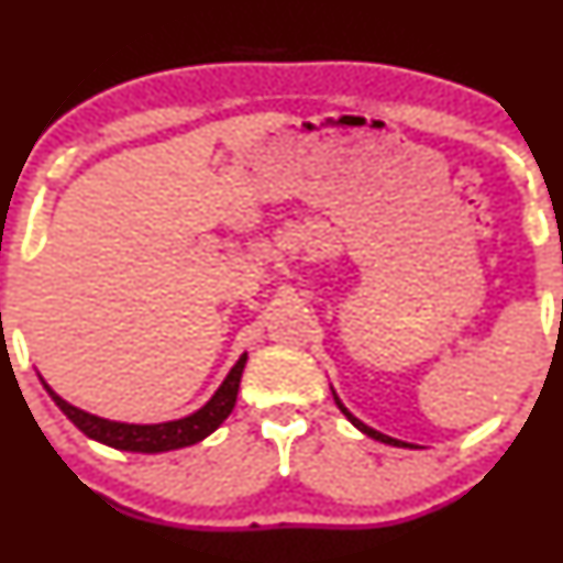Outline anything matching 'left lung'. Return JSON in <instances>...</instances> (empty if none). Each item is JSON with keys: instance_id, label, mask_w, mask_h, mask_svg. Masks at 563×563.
I'll return each mask as SVG.
<instances>
[{"instance_id": "left-lung-1", "label": "left lung", "mask_w": 563, "mask_h": 563, "mask_svg": "<svg viewBox=\"0 0 563 563\" xmlns=\"http://www.w3.org/2000/svg\"><path fill=\"white\" fill-rule=\"evenodd\" d=\"M332 397H335V405L340 407V412L345 415L352 424L357 427V430L362 432V434H367V437H373V440H377V442H383V444H393V446H407V450H417V444H409V442H402V440H395V437H387V434H383V432H377V430H373V427H367L365 422H362V419H357L355 415L350 412V409L342 405V399L335 395V389H332Z\"/></svg>"}]
</instances>
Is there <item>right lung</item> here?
<instances>
[{"instance_id":"1","label":"right lung","mask_w":563,"mask_h":563,"mask_svg":"<svg viewBox=\"0 0 563 563\" xmlns=\"http://www.w3.org/2000/svg\"><path fill=\"white\" fill-rule=\"evenodd\" d=\"M245 362H247V352H243V355L238 357V362L231 367V373L225 375L221 387L216 389L213 397L208 399L201 409H196V412L188 417L170 419V422H158V424L113 422V419H103L91 412H84V409L69 405L66 399L56 395L54 389L44 383L42 375L40 379L46 393H49V397L56 402V407H59L62 412L89 437V440H97L101 444L113 446V450H123V452L158 454V452L180 450V446L201 442L225 422V417L231 415L235 407V397H238V387H241Z\"/></svg>"}]
</instances>
